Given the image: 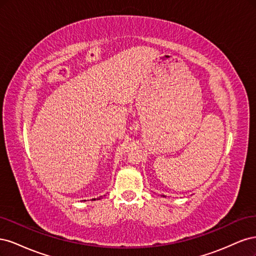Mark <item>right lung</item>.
<instances>
[{"label": "right lung", "mask_w": 256, "mask_h": 256, "mask_svg": "<svg viewBox=\"0 0 256 256\" xmlns=\"http://www.w3.org/2000/svg\"><path fill=\"white\" fill-rule=\"evenodd\" d=\"M94 200H95V198H94Z\"/></svg>", "instance_id": "obj_1"}]
</instances>
